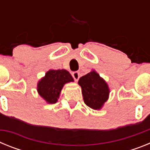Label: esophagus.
Masks as SVG:
<instances>
[{"label":"esophagus","instance_id":"obj_1","mask_svg":"<svg viewBox=\"0 0 150 150\" xmlns=\"http://www.w3.org/2000/svg\"><path fill=\"white\" fill-rule=\"evenodd\" d=\"M72 76L75 81H77L79 78V73L78 71H75V72L72 73Z\"/></svg>","mask_w":150,"mask_h":150}]
</instances>
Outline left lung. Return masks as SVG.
<instances>
[{"label": "left lung", "mask_w": 150, "mask_h": 150, "mask_svg": "<svg viewBox=\"0 0 150 150\" xmlns=\"http://www.w3.org/2000/svg\"><path fill=\"white\" fill-rule=\"evenodd\" d=\"M85 104L94 110L101 108L109 95L108 86L95 71H91L79 79Z\"/></svg>", "instance_id": "8db88e82"}]
</instances>
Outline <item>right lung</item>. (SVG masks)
I'll return each instance as SVG.
<instances>
[{
	"mask_svg": "<svg viewBox=\"0 0 150 150\" xmlns=\"http://www.w3.org/2000/svg\"><path fill=\"white\" fill-rule=\"evenodd\" d=\"M73 81L72 76L66 70H50L46 73L45 77L38 83V91L40 95L49 104H55L64 85Z\"/></svg>",
	"mask_w": 150,
	"mask_h": 150,
	"instance_id": "1",
	"label": "right lung"
}]
</instances>
